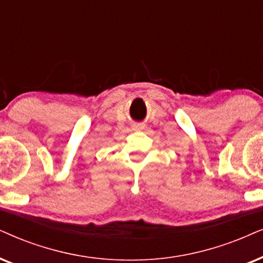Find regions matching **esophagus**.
I'll return each mask as SVG.
<instances>
[{
	"instance_id": "esophagus-1",
	"label": "esophagus",
	"mask_w": 263,
	"mask_h": 263,
	"mask_svg": "<svg viewBox=\"0 0 263 263\" xmlns=\"http://www.w3.org/2000/svg\"><path fill=\"white\" fill-rule=\"evenodd\" d=\"M144 128V126H143L142 124H134L132 125V129L134 131H139V129H143Z\"/></svg>"
}]
</instances>
